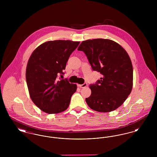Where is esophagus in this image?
Masks as SVG:
<instances>
[{"label": "esophagus", "mask_w": 157, "mask_h": 157, "mask_svg": "<svg viewBox=\"0 0 157 157\" xmlns=\"http://www.w3.org/2000/svg\"><path fill=\"white\" fill-rule=\"evenodd\" d=\"M87 86H88V84H87L86 83H83L82 85H78V86H79V88H85V87H86Z\"/></svg>", "instance_id": "34e87169"}]
</instances>
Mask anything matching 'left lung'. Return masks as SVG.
<instances>
[{"mask_svg":"<svg viewBox=\"0 0 157 157\" xmlns=\"http://www.w3.org/2000/svg\"><path fill=\"white\" fill-rule=\"evenodd\" d=\"M83 51L94 71L102 78L90 84L91 95L86 98L90 108L98 112L114 111L130 94L133 85V68L126 51L117 42L104 39L83 41L78 48Z\"/></svg>","mask_w":157,"mask_h":157,"instance_id":"1","label":"left lung"}]
</instances>
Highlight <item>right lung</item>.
<instances>
[{
	"label": "right lung",
	"instance_id": "right-lung-1",
	"mask_svg": "<svg viewBox=\"0 0 157 157\" xmlns=\"http://www.w3.org/2000/svg\"><path fill=\"white\" fill-rule=\"evenodd\" d=\"M79 43L48 41L32 53L26 71L27 85L32 101L44 112L58 113L68 108L77 86L59 76H63L69 58Z\"/></svg>",
	"mask_w": 157,
	"mask_h": 157
}]
</instances>
